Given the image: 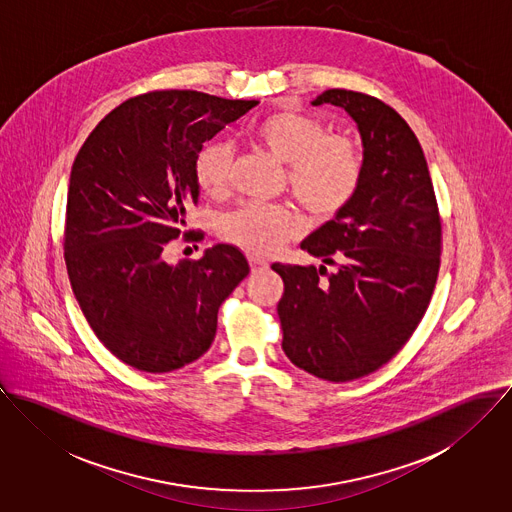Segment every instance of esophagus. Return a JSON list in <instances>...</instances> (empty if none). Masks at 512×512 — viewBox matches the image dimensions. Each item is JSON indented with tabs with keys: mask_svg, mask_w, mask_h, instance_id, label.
I'll use <instances>...</instances> for the list:
<instances>
[{
	"mask_svg": "<svg viewBox=\"0 0 512 512\" xmlns=\"http://www.w3.org/2000/svg\"><path fill=\"white\" fill-rule=\"evenodd\" d=\"M249 265H251V271L253 273H259V271H265V269H269V263L265 261V259H261V257H249Z\"/></svg>",
	"mask_w": 512,
	"mask_h": 512,
	"instance_id": "1",
	"label": "esophagus"
}]
</instances>
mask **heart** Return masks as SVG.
<instances>
[{
  "label": "heart",
  "instance_id": "b5f03b06",
  "mask_svg": "<svg viewBox=\"0 0 512 512\" xmlns=\"http://www.w3.org/2000/svg\"><path fill=\"white\" fill-rule=\"evenodd\" d=\"M251 139L286 165L292 196L320 220L340 214L361 184L359 147L343 135H328L312 115L290 110L265 115L251 127ZM231 165L233 147L228 141L204 145L194 163L198 186L212 196L226 192ZM298 231L296 214L261 202L245 204L220 222L224 239L255 255L279 251Z\"/></svg>",
  "mask_w": 512,
  "mask_h": 512
}]
</instances>
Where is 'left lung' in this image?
<instances>
[{
	"mask_svg": "<svg viewBox=\"0 0 512 512\" xmlns=\"http://www.w3.org/2000/svg\"><path fill=\"white\" fill-rule=\"evenodd\" d=\"M355 121L363 176L351 202L302 241L320 269L281 265L277 312L286 357L306 373L345 383L389 363L420 324L440 271L442 224L424 151L400 115L377 98L326 90ZM326 264H338L328 274ZM326 276V280L321 277Z\"/></svg>",
	"mask_w": 512,
	"mask_h": 512,
	"instance_id": "1",
	"label": "left lung"
}]
</instances>
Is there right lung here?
<instances>
[{
    "mask_svg": "<svg viewBox=\"0 0 512 512\" xmlns=\"http://www.w3.org/2000/svg\"><path fill=\"white\" fill-rule=\"evenodd\" d=\"M255 106L194 90L137 96L106 115L74 159L68 277L98 340L129 367L169 373L202 357L222 302L249 275L245 255L226 243L178 265L165 253L198 204L202 145Z\"/></svg>",
    "mask_w": 512,
    "mask_h": 512,
    "instance_id": "right-lung-1",
    "label": "right lung"
}]
</instances>
